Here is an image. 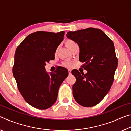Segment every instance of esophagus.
Here are the masks:
<instances>
[{
	"label": "esophagus",
	"instance_id": "1",
	"mask_svg": "<svg viewBox=\"0 0 131 131\" xmlns=\"http://www.w3.org/2000/svg\"><path fill=\"white\" fill-rule=\"evenodd\" d=\"M71 72H72V70L71 69H68V73H69V74H71Z\"/></svg>",
	"mask_w": 131,
	"mask_h": 131
}]
</instances>
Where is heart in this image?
Returning <instances> with one entry per match:
<instances>
[{
	"instance_id": "heart-1",
	"label": "heart",
	"mask_w": 131,
	"mask_h": 131,
	"mask_svg": "<svg viewBox=\"0 0 131 131\" xmlns=\"http://www.w3.org/2000/svg\"><path fill=\"white\" fill-rule=\"evenodd\" d=\"M65 43H66V47H67L69 49H70V48L72 47H73V46L77 45L76 42L73 40H70V39L67 40L66 41ZM70 65H71V63L69 61H66L64 63V65L66 66H70Z\"/></svg>"
}]
</instances>
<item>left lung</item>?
<instances>
[{
	"label": "left lung",
	"instance_id": "obj_1",
	"mask_svg": "<svg viewBox=\"0 0 131 131\" xmlns=\"http://www.w3.org/2000/svg\"><path fill=\"white\" fill-rule=\"evenodd\" d=\"M80 48L79 61L84 62L86 74L72 71L76 79L73 95L80 105L92 107L102 100L114 81L118 65L113 42L99 29L89 28L66 34Z\"/></svg>",
	"mask_w": 131,
	"mask_h": 131
}]
</instances>
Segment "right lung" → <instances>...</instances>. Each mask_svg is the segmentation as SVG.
Returning a JSON list of instances; mask_svg holds the SVG:
<instances>
[{
  "mask_svg": "<svg viewBox=\"0 0 131 131\" xmlns=\"http://www.w3.org/2000/svg\"><path fill=\"white\" fill-rule=\"evenodd\" d=\"M65 32L39 31L29 35L18 46L13 73L25 101L39 109H47L56 102L59 88L68 76L60 66L50 74L46 63L55 59V52L63 40Z\"/></svg>",
  "mask_w": 131,
  "mask_h": 131,
  "instance_id": "add662e5",
  "label": "right lung"
}]
</instances>
